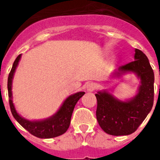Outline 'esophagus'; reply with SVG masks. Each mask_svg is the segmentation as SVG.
Returning a JSON list of instances; mask_svg holds the SVG:
<instances>
[{"instance_id": "34e87169", "label": "esophagus", "mask_w": 160, "mask_h": 160, "mask_svg": "<svg viewBox=\"0 0 160 160\" xmlns=\"http://www.w3.org/2000/svg\"><path fill=\"white\" fill-rule=\"evenodd\" d=\"M95 88H96V86H95V83L90 82L86 85V90H87V91H89V92H92V91H94V90H95Z\"/></svg>"}]
</instances>
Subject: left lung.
<instances>
[{
	"instance_id": "1",
	"label": "left lung",
	"mask_w": 160,
	"mask_h": 160,
	"mask_svg": "<svg viewBox=\"0 0 160 160\" xmlns=\"http://www.w3.org/2000/svg\"><path fill=\"white\" fill-rule=\"evenodd\" d=\"M119 71L136 73L141 80V85L136 96L126 102L116 100L105 91L95 94L98 123L105 133L116 136L136 131L151 110L154 95V71L143 51L135 49L134 61L121 65Z\"/></svg>"
}]
</instances>
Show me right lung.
Here are the masks:
<instances>
[{"mask_svg": "<svg viewBox=\"0 0 160 160\" xmlns=\"http://www.w3.org/2000/svg\"><path fill=\"white\" fill-rule=\"evenodd\" d=\"M20 59H21V55H19L14 61L11 72L9 74L8 81H7L9 105L11 108V114L19 124L23 128H25L29 133L33 134L34 136L41 138V139H50V138L60 136L61 134H65L70 126V119H71L74 108L76 103L78 102V100L85 95V92L76 93L75 95L69 96L65 100V102L63 103L62 106L60 107L59 111L49 119L41 120V121H29L27 119H25L17 114L11 100L12 78H13L14 73H15L16 66L18 65Z\"/></svg>", "mask_w": 160, "mask_h": 160, "instance_id": "right-lung-1", "label": "right lung"}]
</instances>
